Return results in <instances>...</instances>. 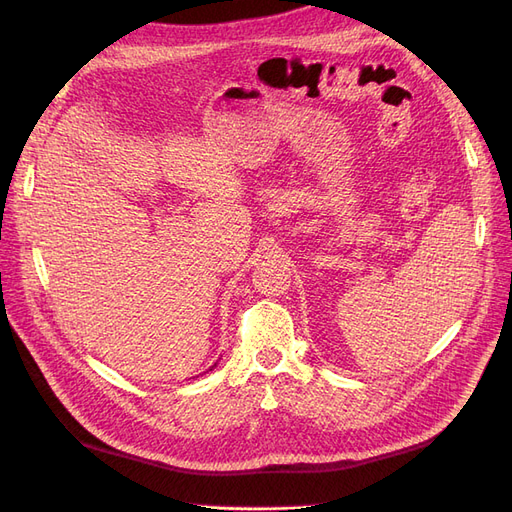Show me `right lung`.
I'll return each instance as SVG.
<instances>
[{
    "instance_id": "add662e5",
    "label": "right lung",
    "mask_w": 512,
    "mask_h": 512,
    "mask_svg": "<svg viewBox=\"0 0 512 512\" xmlns=\"http://www.w3.org/2000/svg\"><path fill=\"white\" fill-rule=\"evenodd\" d=\"M215 365H218V363H215ZM215 365H213V367H215ZM213 367H211V369H213ZM211 369H209V371H211Z\"/></svg>"
}]
</instances>
